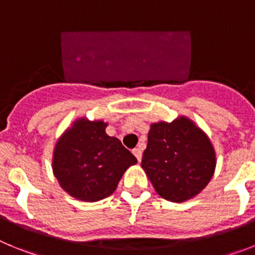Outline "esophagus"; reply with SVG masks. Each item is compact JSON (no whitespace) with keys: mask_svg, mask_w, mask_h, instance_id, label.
<instances>
[{"mask_svg":"<svg viewBox=\"0 0 255 255\" xmlns=\"http://www.w3.org/2000/svg\"><path fill=\"white\" fill-rule=\"evenodd\" d=\"M132 153H134V155L136 157V159H138L139 162L141 161V155H143V153H141V149L140 148H135V149H132Z\"/></svg>","mask_w":255,"mask_h":255,"instance_id":"1","label":"esophagus"}]
</instances>
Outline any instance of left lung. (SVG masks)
Wrapping results in <instances>:
<instances>
[{"instance_id":"obj_1","label":"left lung","mask_w":255,"mask_h":255,"mask_svg":"<svg viewBox=\"0 0 255 255\" xmlns=\"http://www.w3.org/2000/svg\"><path fill=\"white\" fill-rule=\"evenodd\" d=\"M141 168L158 195L181 203L208 185L216 170V152L194 121L179 116L172 123L150 124Z\"/></svg>"}]
</instances>
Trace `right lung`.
I'll return each mask as SVG.
<instances>
[{
  "label": "right lung",
  "instance_id": "1",
  "mask_svg": "<svg viewBox=\"0 0 255 255\" xmlns=\"http://www.w3.org/2000/svg\"><path fill=\"white\" fill-rule=\"evenodd\" d=\"M102 120L76 119L56 141L52 170L70 197L98 202L110 197L136 158L115 136L106 134Z\"/></svg>",
  "mask_w": 255,
  "mask_h": 255
}]
</instances>
